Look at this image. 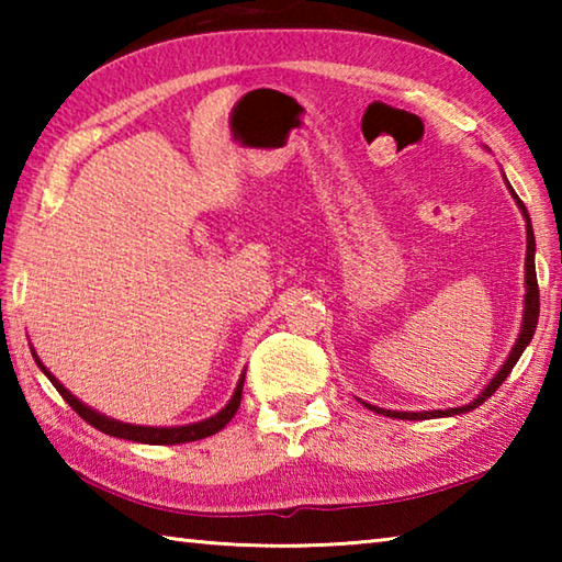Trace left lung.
<instances>
[{"label":"left lung","instance_id":"8db88e82","mask_svg":"<svg viewBox=\"0 0 562 562\" xmlns=\"http://www.w3.org/2000/svg\"><path fill=\"white\" fill-rule=\"evenodd\" d=\"M510 188V186H508ZM510 195L516 198V203L520 207L522 217H526V233H528V250H526V307H522V325H520V335L516 339V345H513L508 359L503 361V367L496 372V376L491 379L486 384V389L473 398L471 404L465 406H456V408H441V412H389V408H379L372 406L367 402H361L367 408H372L376 414H384V416H392V418H408V422H422V418H439V416H456V414H465L471 412V408H479L483 402H486L488 396L496 394V389L506 382V376L513 372V367H516V361L520 359L522 349L528 347V341L536 335V325H538V312H540V292H538V278H536V235H532V225H530V215L526 211V205L520 203V198L513 193L510 188Z\"/></svg>","mask_w":562,"mask_h":562}]
</instances>
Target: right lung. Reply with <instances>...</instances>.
I'll return each instance as SVG.
<instances>
[{"mask_svg": "<svg viewBox=\"0 0 562 562\" xmlns=\"http://www.w3.org/2000/svg\"><path fill=\"white\" fill-rule=\"evenodd\" d=\"M32 355L36 359V364H40L42 372L46 374V379L54 384L56 392L64 396V402L69 404L76 414H79L83 422L91 424L93 429H99L109 436H116V439H126V441H138V443H154V446H173V443H188V441H198V439H205V436H213L221 429H225V424L231 422L235 416L237 406H240V398H243V384H245V374L240 376V382L235 386V394L231 402L225 404V408H221L215 416L205 418V422H198V424H188V426H136V424H123L116 422V418H109L99 412H93L91 406H87L83 402H79L69 389H66L59 379H56L49 369H46L40 357H36V351L32 349Z\"/></svg>", "mask_w": 562, "mask_h": 562, "instance_id": "1", "label": "right lung"}]
</instances>
